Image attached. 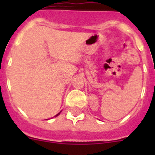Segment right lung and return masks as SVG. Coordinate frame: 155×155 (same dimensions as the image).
Here are the masks:
<instances>
[{
	"label": "right lung",
	"instance_id": "1",
	"mask_svg": "<svg viewBox=\"0 0 155 155\" xmlns=\"http://www.w3.org/2000/svg\"><path fill=\"white\" fill-rule=\"evenodd\" d=\"M59 114H60V113H58V114H57V115H56V116H58Z\"/></svg>",
	"mask_w": 155,
	"mask_h": 155
}]
</instances>
